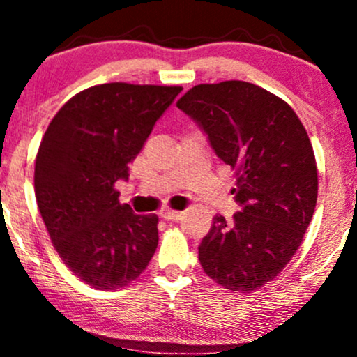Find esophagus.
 I'll list each match as a JSON object with an SVG mask.
<instances>
[{
  "label": "esophagus",
  "mask_w": 357,
  "mask_h": 357,
  "mask_svg": "<svg viewBox=\"0 0 357 357\" xmlns=\"http://www.w3.org/2000/svg\"><path fill=\"white\" fill-rule=\"evenodd\" d=\"M161 216L167 221H173V220H179L183 216L181 211H174V210H165L161 211Z\"/></svg>",
  "instance_id": "34e87169"
}]
</instances>
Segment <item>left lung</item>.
Instances as JSON below:
<instances>
[{
    "label": "left lung",
    "mask_w": 357,
    "mask_h": 357,
    "mask_svg": "<svg viewBox=\"0 0 357 357\" xmlns=\"http://www.w3.org/2000/svg\"><path fill=\"white\" fill-rule=\"evenodd\" d=\"M235 171L231 221L216 215L198 247L208 277L248 294L273 280L296 255L317 203V166L305 127L268 90L241 80L199 84L178 100Z\"/></svg>",
    "instance_id": "1"
}]
</instances>
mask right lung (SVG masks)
I'll return each instance as SVG.
<instances>
[{"mask_svg": "<svg viewBox=\"0 0 357 357\" xmlns=\"http://www.w3.org/2000/svg\"><path fill=\"white\" fill-rule=\"evenodd\" d=\"M183 87L102 84L52 119L35 161V196L53 247L82 282L129 285L158 248L155 215H136L114 188Z\"/></svg>", "mask_w": 357, "mask_h": 357, "instance_id": "add662e5", "label": "right lung"}]
</instances>
